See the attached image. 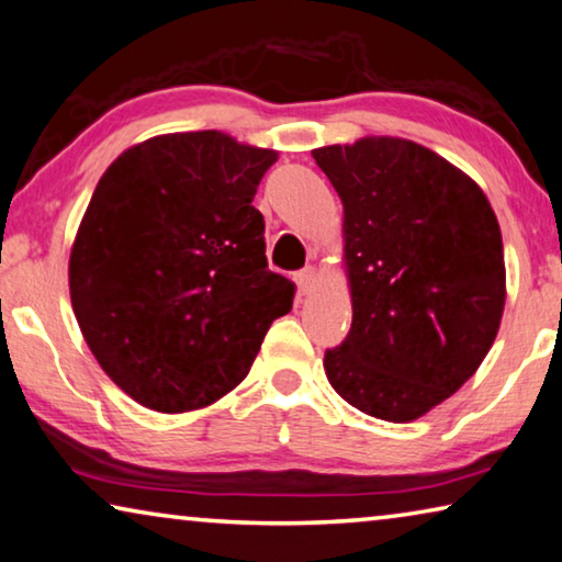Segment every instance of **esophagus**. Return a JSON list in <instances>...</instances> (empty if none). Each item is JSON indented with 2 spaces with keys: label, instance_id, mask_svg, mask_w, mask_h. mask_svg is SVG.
I'll return each instance as SVG.
<instances>
[{
  "label": "esophagus",
  "instance_id": "1",
  "mask_svg": "<svg viewBox=\"0 0 562 562\" xmlns=\"http://www.w3.org/2000/svg\"><path fill=\"white\" fill-rule=\"evenodd\" d=\"M315 280H317V272H315V267H305V270H300V272L295 274L297 290L302 292V295H307V292H310V290H313V284H315Z\"/></svg>",
  "mask_w": 562,
  "mask_h": 562
}]
</instances>
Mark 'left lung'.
<instances>
[{"instance_id":"left-lung-1","label":"left lung","mask_w":562,"mask_h":562,"mask_svg":"<svg viewBox=\"0 0 562 562\" xmlns=\"http://www.w3.org/2000/svg\"><path fill=\"white\" fill-rule=\"evenodd\" d=\"M340 194L352 327L325 352L335 393L409 423L475 375L505 307L501 225L483 190L417 142L313 149Z\"/></svg>"}]
</instances>
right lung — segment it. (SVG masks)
Instances as JSON below:
<instances>
[{
  "mask_svg": "<svg viewBox=\"0 0 562 562\" xmlns=\"http://www.w3.org/2000/svg\"><path fill=\"white\" fill-rule=\"evenodd\" d=\"M274 149L225 132H175L106 167L69 255V297L89 350L157 413L217 403L247 378L295 284L267 270L252 207Z\"/></svg>",
  "mask_w": 562,
  "mask_h": 562,
  "instance_id": "right-lung-1",
  "label": "right lung"
}]
</instances>
